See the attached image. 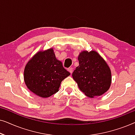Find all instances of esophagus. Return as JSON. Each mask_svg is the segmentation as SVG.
<instances>
[{"label":"esophagus","mask_w":135,"mask_h":135,"mask_svg":"<svg viewBox=\"0 0 135 135\" xmlns=\"http://www.w3.org/2000/svg\"><path fill=\"white\" fill-rule=\"evenodd\" d=\"M68 71L71 74H72L73 73V68H72V67H71V68H68Z\"/></svg>","instance_id":"obj_1"}]
</instances>
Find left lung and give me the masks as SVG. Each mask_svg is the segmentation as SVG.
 Returning a JSON list of instances; mask_svg holds the SVG:
<instances>
[{"label": "left lung", "mask_w": 135, "mask_h": 135, "mask_svg": "<svg viewBox=\"0 0 135 135\" xmlns=\"http://www.w3.org/2000/svg\"><path fill=\"white\" fill-rule=\"evenodd\" d=\"M78 60L79 65L72 75L79 89L90 98L108 91L111 84V72L102 57L95 51H83Z\"/></svg>", "instance_id": "left-lung-1"}]
</instances>
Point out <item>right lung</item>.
<instances>
[{"instance_id": "add662e5", "label": "right lung", "mask_w": 135, "mask_h": 135, "mask_svg": "<svg viewBox=\"0 0 135 135\" xmlns=\"http://www.w3.org/2000/svg\"><path fill=\"white\" fill-rule=\"evenodd\" d=\"M70 75L57 60L53 49L38 51L25 66L24 80L36 95L48 98L58 91L60 84Z\"/></svg>"}]
</instances>
